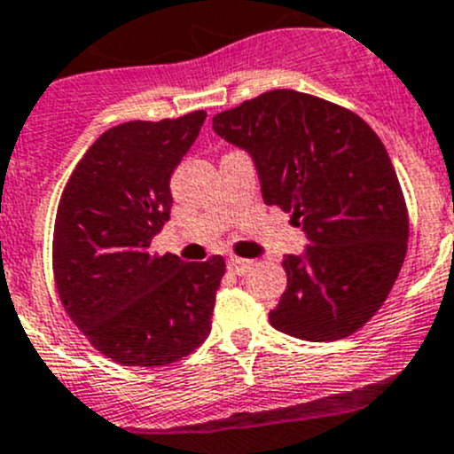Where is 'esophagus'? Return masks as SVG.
Returning <instances> with one entry per match:
<instances>
[{"label":"esophagus","mask_w":454,"mask_h":454,"mask_svg":"<svg viewBox=\"0 0 454 454\" xmlns=\"http://www.w3.org/2000/svg\"><path fill=\"white\" fill-rule=\"evenodd\" d=\"M252 265L254 262L247 261V258H236V256L227 258V270L236 276H245L249 270H252Z\"/></svg>","instance_id":"34e87169"}]
</instances>
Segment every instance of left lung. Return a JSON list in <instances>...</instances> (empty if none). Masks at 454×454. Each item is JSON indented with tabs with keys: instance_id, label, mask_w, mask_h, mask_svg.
<instances>
[{
	"instance_id": "left-lung-1",
	"label": "left lung",
	"mask_w": 454,
	"mask_h": 454,
	"mask_svg": "<svg viewBox=\"0 0 454 454\" xmlns=\"http://www.w3.org/2000/svg\"><path fill=\"white\" fill-rule=\"evenodd\" d=\"M247 151L265 205L292 214L308 247L283 258L276 330L330 343L364 327L390 294L408 252V211L377 133L332 102L276 89L214 115Z\"/></svg>"
}]
</instances>
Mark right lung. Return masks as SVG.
I'll list each match as a JSON object with an SVG mask.
<instances>
[{
	"label": "right lung",
	"instance_id": "right-lung-1",
	"mask_svg": "<svg viewBox=\"0 0 454 454\" xmlns=\"http://www.w3.org/2000/svg\"><path fill=\"white\" fill-rule=\"evenodd\" d=\"M205 111L118 124L90 145L64 187L53 271L64 309L93 348L120 365L174 364L211 332L223 256H153L169 220L171 174L192 149Z\"/></svg>",
	"mask_w": 454,
	"mask_h": 454
}]
</instances>
